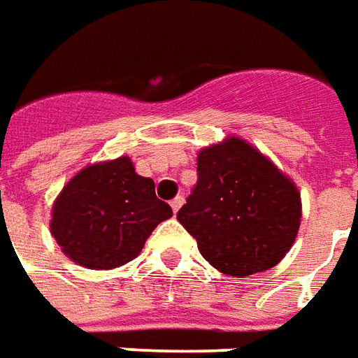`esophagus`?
I'll return each instance as SVG.
<instances>
[{
	"mask_svg": "<svg viewBox=\"0 0 358 358\" xmlns=\"http://www.w3.org/2000/svg\"><path fill=\"white\" fill-rule=\"evenodd\" d=\"M182 205H184V197H182V195H178V197H174V199H172V201H171V207H172V210H174V213H178Z\"/></svg>",
	"mask_w": 358,
	"mask_h": 358,
	"instance_id": "1",
	"label": "esophagus"
}]
</instances>
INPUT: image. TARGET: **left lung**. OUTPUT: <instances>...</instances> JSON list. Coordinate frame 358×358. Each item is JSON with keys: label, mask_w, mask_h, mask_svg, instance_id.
<instances>
[{"label": "left lung", "mask_w": 358, "mask_h": 358, "mask_svg": "<svg viewBox=\"0 0 358 358\" xmlns=\"http://www.w3.org/2000/svg\"><path fill=\"white\" fill-rule=\"evenodd\" d=\"M176 218L209 264L228 276H251L292 249L301 194L259 149L230 136L199 151L197 184Z\"/></svg>", "instance_id": "obj_1"}]
</instances>
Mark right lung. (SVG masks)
Instances as JSON below:
<instances>
[{
  "mask_svg": "<svg viewBox=\"0 0 358 358\" xmlns=\"http://www.w3.org/2000/svg\"><path fill=\"white\" fill-rule=\"evenodd\" d=\"M172 217L155 182L140 176L130 157L90 164L69 180L51 209V236L71 261L110 270L140 255L159 222Z\"/></svg>",
  "mask_w": 358,
  "mask_h": 358,
  "instance_id": "add662e5",
  "label": "right lung"
}]
</instances>
